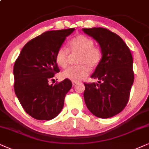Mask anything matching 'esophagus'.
Returning <instances> with one entry per match:
<instances>
[{
	"mask_svg": "<svg viewBox=\"0 0 149 149\" xmlns=\"http://www.w3.org/2000/svg\"><path fill=\"white\" fill-rule=\"evenodd\" d=\"M77 83H78V82H76V81H72V84H73V86L76 85Z\"/></svg>",
	"mask_w": 149,
	"mask_h": 149,
	"instance_id": "esophagus-1",
	"label": "esophagus"
}]
</instances>
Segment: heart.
<instances>
[{"label":"heart","instance_id":"1","mask_svg":"<svg viewBox=\"0 0 149 149\" xmlns=\"http://www.w3.org/2000/svg\"><path fill=\"white\" fill-rule=\"evenodd\" d=\"M68 49L61 47L56 54V62L62 68L68 64L69 52L71 54H78L76 63L78 65L71 66L62 73V78L73 81H78L86 77L90 69H93L100 63L102 50L94 45L91 38L80 34L71 38L68 42Z\"/></svg>","mask_w":149,"mask_h":149}]
</instances>
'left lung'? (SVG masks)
Returning <instances> with one entry per match:
<instances>
[{"label":"left lung","instance_id":"8db88e82","mask_svg":"<svg viewBox=\"0 0 149 149\" xmlns=\"http://www.w3.org/2000/svg\"><path fill=\"white\" fill-rule=\"evenodd\" d=\"M99 43L102 54L91 78L97 83H84V98L88 110L100 118L118 114L127 106L134 81L133 57L129 48L116 33L102 27L83 29Z\"/></svg>","mask_w":149,"mask_h":149}]
</instances>
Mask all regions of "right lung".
I'll use <instances>...</instances> for the list:
<instances>
[{"label":"right lung","mask_w":149,"mask_h":149,"mask_svg":"<svg viewBox=\"0 0 149 149\" xmlns=\"http://www.w3.org/2000/svg\"><path fill=\"white\" fill-rule=\"evenodd\" d=\"M74 29L45 31L24 45L15 62V93L25 112L35 119L50 120L63 108L71 80L65 79L54 85L49 82L60 72L56 52Z\"/></svg>","instance_id":"right-lung-1"}]
</instances>
